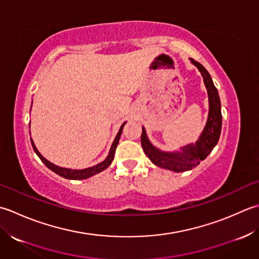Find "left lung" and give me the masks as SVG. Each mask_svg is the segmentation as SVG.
Instances as JSON below:
<instances>
[{
	"label": "left lung",
	"instance_id": "obj_1",
	"mask_svg": "<svg viewBox=\"0 0 259 259\" xmlns=\"http://www.w3.org/2000/svg\"><path fill=\"white\" fill-rule=\"evenodd\" d=\"M190 61L193 66L198 68V70L201 73L209 99L207 123H205L198 141H196V143L181 146L180 150L177 151H162L151 143L149 137H147L146 130L142 127L141 143L147 157L156 166L173 172L189 171L198 166L200 162L203 161L213 150V147L217 145L221 133V125H223L220 98L217 88L214 87L212 78L201 63L191 59V58H190Z\"/></svg>",
	"mask_w": 259,
	"mask_h": 259
}]
</instances>
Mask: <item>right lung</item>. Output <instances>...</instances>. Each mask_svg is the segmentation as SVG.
<instances>
[{
  "instance_id": "add662e5",
  "label": "right lung",
  "mask_w": 259,
  "mask_h": 259,
  "mask_svg": "<svg viewBox=\"0 0 259 259\" xmlns=\"http://www.w3.org/2000/svg\"><path fill=\"white\" fill-rule=\"evenodd\" d=\"M31 107H32V105H31ZM125 124H126V122H124L122 124V126L119 127L118 133H117V135H116L112 146H110V150L108 152V155L106 156V159H105L103 162L98 163V164H96V165L89 166V167H86V168H80V170L62 167V166H58V165L54 164V163H51L50 161L45 159V157L41 155V153L35 147L34 142L32 141V139H31V144H32V147H33V150L35 152V154L40 157V160L45 163V165L48 168H50L51 171H54L55 173H57L58 176H60V177L65 178V179H69V180H83V179H88V178L95 176V174L104 171L105 168H107L110 164H112V162L114 160V154H115L116 147H117V144L119 142L120 135H122V132H123Z\"/></svg>"
}]
</instances>
